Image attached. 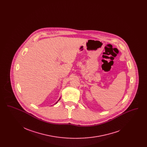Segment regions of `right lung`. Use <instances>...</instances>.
<instances>
[{
    "instance_id": "obj_1",
    "label": "right lung",
    "mask_w": 147,
    "mask_h": 147,
    "mask_svg": "<svg viewBox=\"0 0 147 147\" xmlns=\"http://www.w3.org/2000/svg\"><path fill=\"white\" fill-rule=\"evenodd\" d=\"M60 99H61V98H59V100H60ZM59 100H58V101H59ZM58 101H57V102H58ZM57 102H56V103H57Z\"/></svg>"
}]
</instances>
